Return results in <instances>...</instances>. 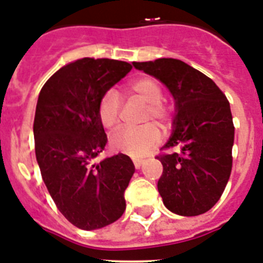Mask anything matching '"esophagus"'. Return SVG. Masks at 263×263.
I'll return each instance as SVG.
<instances>
[{
  "instance_id": "esophagus-1",
  "label": "esophagus",
  "mask_w": 263,
  "mask_h": 263,
  "mask_svg": "<svg viewBox=\"0 0 263 263\" xmlns=\"http://www.w3.org/2000/svg\"><path fill=\"white\" fill-rule=\"evenodd\" d=\"M143 162H144L143 159H134V164H135L136 168H140L143 164Z\"/></svg>"
}]
</instances>
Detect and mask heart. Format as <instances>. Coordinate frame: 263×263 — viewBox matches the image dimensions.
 Segmentation results:
<instances>
[{
  "label": "heart",
  "mask_w": 263,
  "mask_h": 263,
  "mask_svg": "<svg viewBox=\"0 0 263 263\" xmlns=\"http://www.w3.org/2000/svg\"><path fill=\"white\" fill-rule=\"evenodd\" d=\"M127 92L136 95L147 103L144 121L155 120L165 124L173 116V107L163 100V88L154 77H139L127 85ZM121 100L115 89L107 90L99 101V119L105 128L118 127L120 120ZM160 132L154 124L142 127H123L115 132L111 144L115 149L123 151L131 156H143L159 142Z\"/></svg>",
  "instance_id": "1"
}]
</instances>
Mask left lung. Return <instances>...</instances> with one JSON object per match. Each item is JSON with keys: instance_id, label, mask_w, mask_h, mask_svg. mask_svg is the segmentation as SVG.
Here are the masks:
<instances>
[{"instance_id": "8db88e82", "label": "left lung", "mask_w": 263, "mask_h": 263, "mask_svg": "<svg viewBox=\"0 0 263 263\" xmlns=\"http://www.w3.org/2000/svg\"><path fill=\"white\" fill-rule=\"evenodd\" d=\"M156 77L175 99L174 134L156 158L163 174L159 194L170 211L195 217L223 194L233 167L234 124L229 100L210 77L176 59L132 63Z\"/></svg>"}]
</instances>
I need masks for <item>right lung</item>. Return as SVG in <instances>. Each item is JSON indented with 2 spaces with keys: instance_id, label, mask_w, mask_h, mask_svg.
<instances>
[{
  "instance_id": "add662e5",
  "label": "right lung",
  "mask_w": 263,
  "mask_h": 263,
  "mask_svg": "<svg viewBox=\"0 0 263 263\" xmlns=\"http://www.w3.org/2000/svg\"><path fill=\"white\" fill-rule=\"evenodd\" d=\"M131 69L125 61L84 57L57 70L39 95L33 134L41 176L60 213L83 230L114 223L125 210L135 173L129 156L92 160L108 140L99 101Z\"/></svg>"
}]
</instances>
